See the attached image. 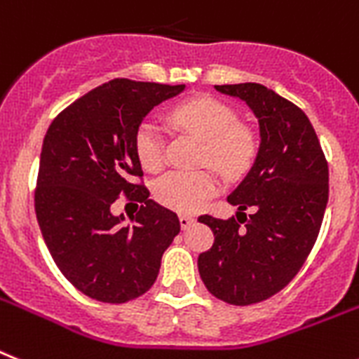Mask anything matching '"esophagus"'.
I'll use <instances>...</instances> for the list:
<instances>
[{"mask_svg": "<svg viewBox=\"0 0 359 359\" xmlns=\"http://www.w3.org/2000/svg\"><path fill=\"white\" fill-rule=\"evenodd\" d=\"M179 221H180V226H182V228H188V226H191L195 222V219L191 215H186V213H180L179 215Z\"/></svg>", "mask_w": 359, "mask_h": 359, "instance_id": "34e87169", "label": "esophagus"}]
</instances>
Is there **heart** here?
<instances>
[{
    "label": "heart",
    "instance_id": "obj_1",
    "mask_svg": "<svg viewBox=\"0 0 359 359\" xmlns=\"http://www.w3.org/2000/svg\"><path fill=\"white\" fill-rule=\"evenodd\" d=\"M177 126L203 140V158L228 177L248 168L254 156V138L237 126L236 113L213 98H194L171 111ZM135 149L144 170L158 171L164 164V137L153 120H144L135 135ZM219 191V179L212 170H175L156 180L155 197L180 213L198 212Z\"/></svg>",
    "mask_w": 359,
    "mask_h": 359
}]
</instances>
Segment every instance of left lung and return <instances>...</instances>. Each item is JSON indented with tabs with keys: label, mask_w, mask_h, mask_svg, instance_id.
<instances>
[{
	"label": "left lung",
	"mask_w": 359,
	"mask_h": 359,
	"mask_svg": "<svg viewBox=\"0 0 359 359\" xmlns=\"http://www.w3.org/2000/svg\"><path fill=\"white\" fill-rule=\"evenodd\" d=\"M248 105L259 122L255 161L228 203L237 219L201 215L215 241L198 255L201 279L217 299L245 306L287 287L318 239L328 203V164L309 116L261 83L215 86ZM252 208L248 217L242 212ZM243 219H240V215Z\"/></svg>",
	"instance_id": "left-lung-1"
}]
</instances>
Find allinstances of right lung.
<instances>
[{
  "label": "right lung",
  "instance_id": "obj_1",
  "mask_svg": "<svg viewBox=\"0 0 359 359\" xmlns=\"http://www.w3.org/2000/svg\"><path fill=\"white\" fill-rule=\"evenodd\" d=\"M184 89L116 78L72 102L47 129L36 217L54 263L91 299L126 303L142 296L180 231L177 213L131 179L144 175L135 149L138 126ZM120 193L143 203L133 225L110 212Z\"/></svg>",
  "mask_w": 359,
  "mask_h": 359
}]
</instances>
